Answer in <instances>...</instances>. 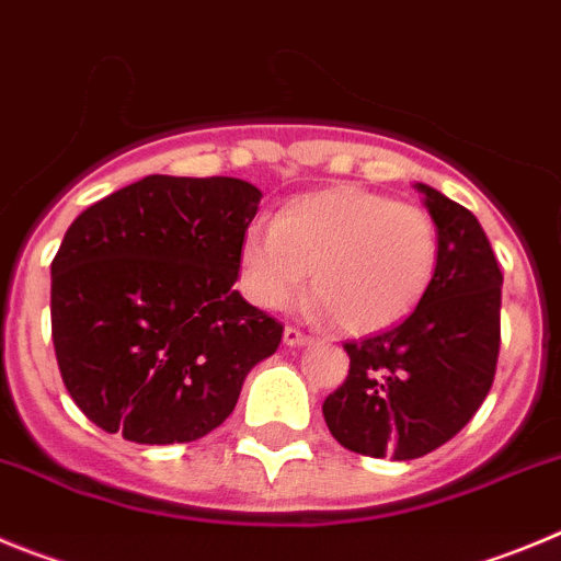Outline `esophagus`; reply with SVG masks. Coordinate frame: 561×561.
<instances>
[{
    "mask_svg": "<svg viewBox=\"0 0 561 561\" xmlns=\"http://www.w3.org/2000/svg\"><path fill=\"white\" fill-rule=\"evenodd\" d=\"M282 341H285V346H301V343H307L310 337H307L301 330H296V327H285V332H282Z\"/></svg>",
    "mask_w": 561,
    "mask_h": 561,
    "instance_id": "obj_1",
    "label": "esophagus"
}]
</instances>
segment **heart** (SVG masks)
<instances>
[{
    "label": "heart",
    "instance_id": "b5f03b06",
    "mask_svg": "<svg viewBox=\"0 0 561 561\" xmlns=\"http://www.w3.org/2000/svg\"><path fill=\"white\" fill-rule=\"evenodd\" d=\"M438 229L425 209L360 186L296 195L274 226H251L240 245V279L268 310L307 285L316 312L350 335H371L408 316L431 287Z\"/></svg>",
    "mask_w": 561,
    "mask_h": 561
}]
</instances>
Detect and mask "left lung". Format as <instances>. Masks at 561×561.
Here are the masks:
<instances>
[{
    "mask_svg": "<svg viewBox=\"0 0 561 561\" xmlns=\"http://www.w3.org/2000/svg\"><path fill=\"white\" fill-rule=\"evenodd\" d=\"M438 229L431 287L380 335L343 343L350 375L324 400L346 450L411 461L450 442L476 416L501 352V265L469 209L416 184Z\"/></svg>",
    "mask_w": 561,
    "mask_h": 561,
    "instance_id": "obj_1",
    "label": "left lung"
}]
</instances>
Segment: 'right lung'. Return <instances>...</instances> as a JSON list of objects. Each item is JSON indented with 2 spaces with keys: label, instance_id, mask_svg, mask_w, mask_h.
Wrapping results in <instances>:
<instances>
[{
  "label": "right lung",
  "instance_id": "add662e5",
  "mask_svg": "<svg viewBox=\"0 0 561 561\" xmlns=\"http://www.w3.org/2000/svg\"><path fill=\"white\" fill-rule=\"evenodd\" d=\"M262 193L148 175L80 211L53 260V343L75 405L136 444L206 436L282 324L234 290Z\"/></svg>",
  "mask_w": 561,
  "mask_h": 561
}]
</instances>
